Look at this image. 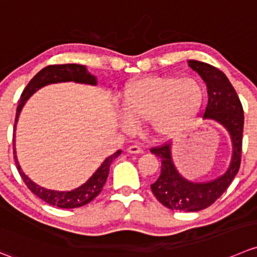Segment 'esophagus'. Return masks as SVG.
<instances>
[{"label": "esophagus", "instance_id": "esophagus-1", "mask_svg": "<svg viewBox=\"0 0 257 257\" xmlns=\"http://www.w3.org/2000/svg\"><path fill=\"white\" fill-rule=\"evenodd\" d=\"M126 151L132 154H139V153H143V148L141 146H137V144H133V146L128 147Z\"/></svg>", "mask_w": 257, "mask_h": 257}]
</instances>
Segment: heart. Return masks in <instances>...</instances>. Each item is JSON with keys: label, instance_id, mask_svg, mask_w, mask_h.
<instances>
[{"label": "heart", "instance_id": "1", "mask_svg": "<svg viewBox=\"0 0 257 257\" xmlns=\"http://www.w3.org/2000/svg\"><path fill=\"white\" fill-rule=\"evenodd\" d=\"M205 91L195 79L147 76L126 84L120 95L121 120L132 126L146 121L149 133L159 139L181 134L195 119Z\"/></svg>", "mask_w": 257, "mask_h": 257}]
</instances>
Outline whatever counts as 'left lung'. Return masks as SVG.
<instances>
[{"mask_svg":"<svg viewBox=\"0 0 257 257\" xmlns=\"http://www.w3.org/2000/svg\"><path fill=\"white\" fill-rule=\"evenodd\" d=\"M188 65L200 74L207 85L208 103L203 118L225 126L232 141V158L227 171L210 182L195 183L187 181L177 172L172 161L171 144L153 147L151 152L161 158V174L151 184L157 200L169 210L197 212L212 205L228 188L241 164L243 133V109L237 93L227 76L215 66L188 60Z\"/></svg>","mask_w":257,"mask_h":257,"instance_id":"1","label":"left lung"}]
</instances>
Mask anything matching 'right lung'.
I'll list each match as a JSON object with an SVG mask.
<instances>
[{
    "label": "right lung",
    "instance_id": "1",
    "mask_svg": "<svg viewBox=\"0 0 257 257\" xmlns=\"http://www.w3.org/2000/svg\"><path fill=\"white\" fill-rule=\"evenodd\" d=\"M62 81H75V83L96 85V78L94 75H91L84 65H79V64H62V65L46 66V68H44L42 70H40L39 73L30 80V83L27 84V86L24 89V91H22L19 105H17L15 128H16L17 119H19L20 113H21L22 106L25 105L27 99H29L35 91H37L40 88H42V86L49 85V84L62 83ZM120 153L121 151L119 149L115 153L111 154L110 157H108V158L101 163V166L96 169L95 173H94L83 186L68 192L51 191V189H46L37 186L36 183H34V182L22 172L21 167H20L19 164V161H17L16 151H15V149L14 158L20 176H21L25 184L29 187V189L34 193V195H36L37 197L41 198L42 201H45V202L49 203V205L57 206V207L60 208H76L81 207V206H85L86 203L91 202V201L100 193L104 184H105L106 178H108L109 168H110L111 162H113Z\"/></svg>",
    "mask_w": 257,
    "mask_h": 257
}]
</instances>
